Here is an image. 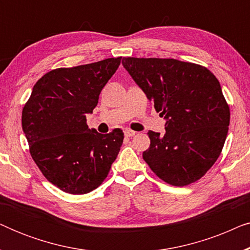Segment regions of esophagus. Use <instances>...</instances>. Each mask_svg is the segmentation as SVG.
Returning a JSON list of instances; mask_svg holds the SVG:
<instances>
[{"label": "esophagus", "instance_id": "esophagus-1", "mask_svg": "<svg viewBox=\"0 0 250 250\" xmlns=\"http://www.w3.org/2000/svg\"><path fill=\"white\" fill-rule=\"evenodd\" d=\"M124 134L125 136H127V138H132V136H134L136 134V132L132 131V129H125Z\"/></svg>", "mask_w": 250, "mask_h": 250}]
</instances>
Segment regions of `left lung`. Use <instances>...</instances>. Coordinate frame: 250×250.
<instances>
[{
    "label": "left lung",
    "instance_id": "1",
    "mask_svg": "<svg viewBox=\"0 0 250 250\" xmlns=\"http://www.w3.org/2000/svg\"><path fill=\"white\" fill-rule=\"evenodd\" d=\"M122 63L166 119L165 134L148 132L143 159L172 186L201 179L221 155L230 125L220 82L206 67L176 59L128 57Z\"/></svg>",
    "mask_w": 250,
    "mask_h": 250
}]
</instances>
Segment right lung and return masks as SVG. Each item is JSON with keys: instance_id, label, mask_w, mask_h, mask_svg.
Listing matches in <instances>:
<instances>
[{"instance_id": "obj_1", "label": "right lung", "mask_w": 250, "mask_h": 250, "mask_svg": "<svg viewBox=\"0 0 250 250\" xmlns=\"http://www.w3.org/2000/svg\"><path fill=\"white\" fill-rule=\"evenodd\" d=\"M122 57L46 73L34 85L21 124L32 158L60 190L84 194L100 186L117 158L122 129L100 134L86 124Z\"/></svg>"}]
</instances>
